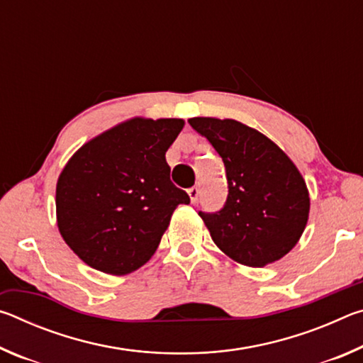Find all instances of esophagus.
<instances>
[{
  "label": "esophagus",
  "mask_w": 363,
  "mask_h": 363,
  "mask_svg": "<svg viewBox=\"0 0 363 363\" xmlns=\"http://www.w3.org/2000/svg\"><path fill=\"white\" fill-rule=\"evenodd\" d=\"M187 194H189V196H190V201H192V203H195L196 201V199H199V187H190V189H187Z\"/></svg>",
  "instance_id": "34e87169"
}]
</instances>
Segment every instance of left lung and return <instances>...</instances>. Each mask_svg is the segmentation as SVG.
<instances>
[{"mask_svg": "<svg viewBox=\"0 0 363 363\" xmlns=\"http://www.w3.org/2000/svg\"><path fill=\"white\" fill-rule=\"evenodd\" d=\"M189 123L225 167L223 210L199 213L213 242L243 266L279 261L298 243L309 218V190L298 168L277 144L240 121L195 116Z\"/></svg>", "mask_w": 363, "mask_h": 363, "instance_id": "left-lung-1", "label": "left lung"}]
</instances>
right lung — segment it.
<instances>
[{"mask_svg":"<svg viewBox=\"0 0 363 363\" xmlns=\"http://www.w3.org/2000/svg\"><path fill=\"white\" fill-rule=\"evenodd\" d=\"M181 118H131L73 153L56 187L57 227L79 259L126 275L155 253L177 205L190 199L164 158Z\"/></svg>","mask_w":363,"mask_h":363,"instance_id":"right-lung-1","label":"right lung"}]
</instances>
